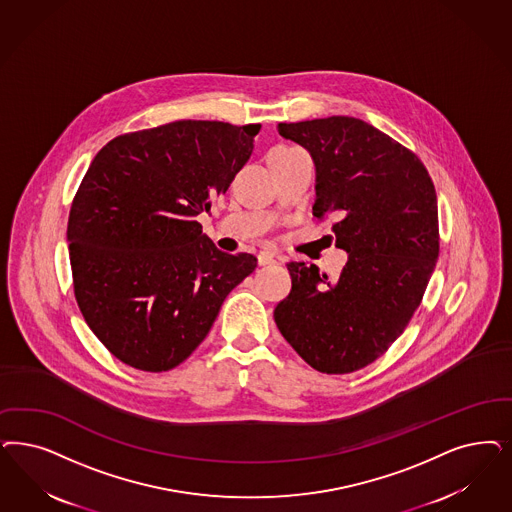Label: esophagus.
<instances>
[{"mask_svg": "<svg viewBox=\"0 0 512 512\" xmlns=\"http://www.w3.org/2000/svg\"><path fill=\"white\" fill-rule=\"evenodd\" d=\"M257 261H259V265H272V263H276V255L272 251H261L257 255Z\"/></svg>", "mask_w": 512, "mask_h": 512, "instance_id": "1", "label": "esophagus"}]
</instances>
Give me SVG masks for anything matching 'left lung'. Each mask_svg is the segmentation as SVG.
<instances>
[{
	"label": "left lung",
	"mask_w": 512,
	"mask_h": 512,
	"mask_svg": "<svg viewBox=\"0 0 512 512\" xmlns=\"http://www.w3.org/2000/svg\"><path fill=\"white\" fill-rule=\"evenodd\" d=\"M278 132L314 160V215L335 217L348 263L335 280L289 263L291 293L274 310L276 325L316 371H359L405 331L435 270L433 181L412 151L355 117L280 123Z\"/></svg>",
	"instance_id": "left-lung-1"
}]
</instances>
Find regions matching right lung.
<instances>
[{"label": "right lung", "mask_w": 512, "mask_h": 512, "mask_svg": "<svg viewBox=\"0 0 512 512\" xmlns=\"http://www.w3.org/2000/svg\"><path fill=\"white\" fill-rule=\"evenodd\" d=\"M261 124L176 121L109 141L90 162L68 221L79 310L109 352L170 371L206 338L257 259L230 255L196 221L225 193Z\"/></svg>", "instance_id": "1"}]
</instances>
